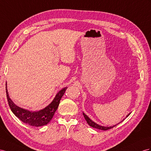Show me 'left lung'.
<instances>
[{
	"instance_id": "1",
	"label": "left lung",
	"mask_w": 151,
	"mask_h": 151,
	"mask_svg": "<svg viewBox=\"0 0 151 151\" xmlns=\"http://www.w3.org/2000/svg\"><path fill=\"white\" fill-rule=\"evenodd\" d=\"M83 116H84L85 119H86V121H87L88 124L90 126H91V127H94V128H96V129H101V130H105H105L110 129H111V128H113L114 127L116 126H117V125L118 124H117L114 125V126H109V127L102 126H100V125L98 124H96V123L94 122V121H92V120H91L90 118H88V116H87L83 112ZM129 115H130V113L126 116V117H128V116H129ZM124 119H123V121H124Z\"/></svg>"
}]
</instances>
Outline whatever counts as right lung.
Instances as JSON below:
<instances>
[{"instance_id":"add662e5","label":"right lung","mask_w":151,"mask_h":151,"mask_svg":"<svg viewBox=\"0 0 151 151\" xmlns=\"http://www.w3.org/2000/svg\"><path fill=\"white\" fill-rule=\"evenodd\" d=\"M67 88L68 87H64L58 92L52 102L45 109L37 111H30L22 109L15 105L9 98L7 89V84H6V96L11 111L23 122L35 127L46 125L51 121L55 111L58 109L60 99L65 91H66Z\"/></svg>"}]
</instances>
